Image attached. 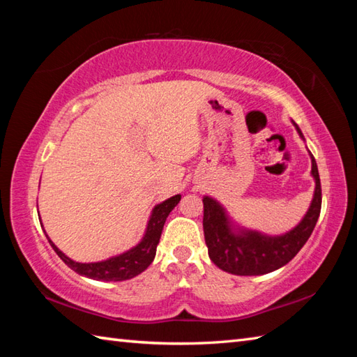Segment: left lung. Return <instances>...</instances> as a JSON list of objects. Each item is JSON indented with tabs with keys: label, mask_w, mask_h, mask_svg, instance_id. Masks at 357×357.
I'll return each mask as SVG.
<instances>
[{
	"label": "left lung",
	"mask_w": 357,
	"mask_h": 357,
	"mask_svg": "<svg viewBox=\"0 0 357 357\" xmlns=\"http://www.w3.org/2000/svg\"><path fill=\"white\" fill-rule=\"evenodd\" d=\"M296 126V124H294ZM296 130L302 136L299 127ZM312 174L316 181L314 196L307 215L284 236H265L257 231H236L231 229L229 218L219 204L208 198L204 202V238L208 248V256L219 268L238 276H256L275 271L290 262L305 245L310 234L313 233L322 206V190L319 172L313 155Z\"/></svg>",
	"instance_id": "8db88e82"
}]
</instances>
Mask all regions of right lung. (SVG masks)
<instances>
[{
  "mask_svg": "<svg viewBox=\"0 0 357 357\" xmlns=\"http://www.w3.org/2000/svg\"><path fill=\"white\" fill-rule=\"evenodd\" d=\"M181 201V195L172 196L170 199L164 201L162 204H158L153 208V213L150 216V221L147 225V231L144 234L142 241L138 245L133 247L128 252L110 257L107 261L102 262H92V264H81L75 262L70 257H67L61 250H58L56 245L49 239L52 248L55 250L56 255L61 257L66 265L77 271L81 276H87L90 279L96 280H127L135 276H138L139 273L146 270L149 265L153 262L156 255V247L159 244V238L164 229L165 219L170 215V211L176 207V204Z\"/></svg>",
  "mask_w": 357,
  "mask_h": 357,
  "instance_id": "obj_1",
  "label": "right lung"
}]
</instances>
